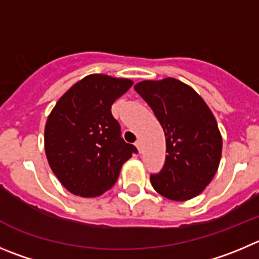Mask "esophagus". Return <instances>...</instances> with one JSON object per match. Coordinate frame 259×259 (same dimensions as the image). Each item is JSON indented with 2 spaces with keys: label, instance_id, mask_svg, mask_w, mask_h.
I'll return each instance as SVG.
<instances>
[{
  "label": "esophagus",
  "instance_id": "34e87169",
  "mask_svg": "<svg viewBox=\"0 0 259 259\" xmlns=\"http://www.w3.org/2000/svg\"><path fill=\"white\" fill-rule=\"evenodd\" d=\"M135 147H137L138 152H139V153H141V152H142V144H141V142H139V141L135 142Z\"/></svg>",
  "mask_w": 259,
  "mask_h": 259
}]
</instances>
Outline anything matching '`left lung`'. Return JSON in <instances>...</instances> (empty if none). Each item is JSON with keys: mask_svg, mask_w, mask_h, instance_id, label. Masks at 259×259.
Listing matches in <instances>:
<instances>
[{"mask_svg": "<svg viewBox=\"0 0 259 259\" xmlns=\"http://www.w3.org/2000/svg\"><path fill=\"white\" fill-rule=\"evenodd\" d=\"M165 132L166 162L151 175L158 194L176 202L192 199L216 174L222 137L213 113L190 85L175 78L143 80L134 85Z\"/></svg>", "mask_w": 259, "mask_h": 259, "instance_id": "1", "label": "left lung"}]
</instances>
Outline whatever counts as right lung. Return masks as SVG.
<instances>
[{
	"label": "right lung",
	"instance_id": "right-lung-1",
	"mask_svg": "<svg viewBox=\"0 0 259 259\" xmlns=\"http://www.w3.org/2000/svg\"><path fill=\"white\" fill-rule=\"evenodd\" d=\"M133 80L91 74L57 101L47 117L45 151L51 170L74 195L93 198L111 189L137 152L125 143L111 106Z\"/></svg>",
	"mask_w": 259,
	"mask_h": 259
}]
</instances>
